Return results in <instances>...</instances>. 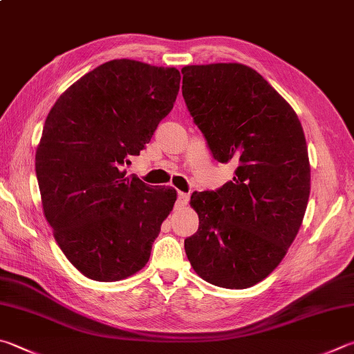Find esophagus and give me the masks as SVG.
Returning a JSON list of instances; mask_svg holds the SVG:
<instances>
[{"mask_svg":"<svg viewBox=\"0 0 354 354\" xmlns=\"http://www.w3.org/2000/svg\"><path fill=\"white\" fill-rule=\"evenodd\" d=\"M189 194H184V192H178V203L179 204H187L189 203Z\"/></svg>","mask_w":354,"mask_h":354,"instance_id":"1","label":"esophagus"}]
</instances>
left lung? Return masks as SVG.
Wrapping results in <instances>:
<instances>
[{
	"mask_svg": "<svg viewBox=\"0 0 354 354\" xmlns=\"http://www.w3.org/2000/svg\"><path fill=\"white\" fill-rule=\"evenodd\" d=\"M183 97L218 162L234 181L195 192L196 232L184 240L199 277L229 289L254 286L283 259L310 198V160L297 114L252 68L184 66Z\"/></svg>",
	"mask_w": 354,
	"mask_h": 354,
	"instance_id": "left-lung-1",
	"label": "left lung"
}]
</instances>
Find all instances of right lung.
<instances>
[{
  "instance_id": "1",
  "label": "right lung",
  "mask_w": 354,
  "mask_h": 354,
  "mask_svg": "<svg viewBox=\"0 0 354 354\" xmlns=\"http://www.w3.org/2000/svg\"><path fill=\"white\" fill-rule=\"evenodd\" d=\"M179 82L175 68L111 60L68 88L48 114L35 155L44 216L88 279H127L150 259L176 190L151 189L124 167L171 111Z\"/></svg>"
}]
</instances>
